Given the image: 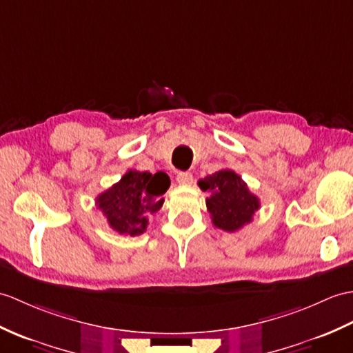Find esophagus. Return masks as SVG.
<instances>
[{"mask_svg":"<svg viewBox=\"0 0 353 353\" xmlns=\"http://www.w3.org/2000/svg\"><path fill=\"white\" fill-rule=\"evenodd\" d=\"M179 185H191L192 183V174L188 173V171H180L176 177Z\"/></svg>","mask_w":353,"mask_h":353,"instance_id":"obj_1","label":"esophagus"}]
</instances>
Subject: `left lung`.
<instances>
[{"label":"left lung","mask_w":353,"mask_h":353,"mask_svg":"<svg viewBox=\"0 0 353 353\" xmlns=\"http://www.w3.org/2000/svg\"><path fill=\"white\" fill-rule=\"evenodd\" d=\"M203 191H209L206 206L215 227L234 233L252 221L260 209V200L233 170H219L199 180Z\"/></svg>","instance_id":"left-lung-1"}]
</instances>
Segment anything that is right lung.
<instances>
[{"mask_svg":"<svg viewBox=\"0 0 353 353\" xmlns=\"http://www.w3.org/2000/svg\"><path fill=\"white\" fill-rule=\"evenodd\" d=\"M168 188L170 177L163 171L152 174L129 170L120 182L97 195L96 206L112 230L125 236H139L145 232L149 218L162 208V195Z\"/></svg>","mask_w":353,"mask_h":353,"instance_id":"obj_1","label":"right lung"}]
</instances>
